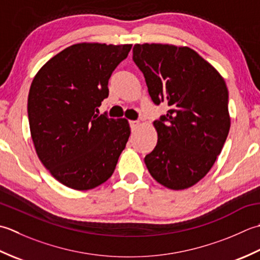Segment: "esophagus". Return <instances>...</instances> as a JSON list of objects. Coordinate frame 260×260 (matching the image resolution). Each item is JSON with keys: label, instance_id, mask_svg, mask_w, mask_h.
Returning <instances> with one entry per match:
<instances>
[{"label": "esophagus", "instance_id": "1", "mask_svg": "<svg viewBox=\"0 0 260 260\" xmlns=\"http://www.w3.org/2000/svg\"><path fill=\"white\" fill-rule=\"evenodd\" d=\"M130 126L132 130H136L139 126V121H130Z\"/></svg>", "mask_w": 260, "mask_h": 260}]
</instances>
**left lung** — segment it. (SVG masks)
I'll list each match as a JSON object with an SVG mask.
<instances>
[{"label": "left lung", "instance_id": "left-lung-1", "mask_svg": "<svg viewBox=\"0 0 260 260\" xmlns=\"http://www.w3.org/2000/svg\"><path fill=\"white\" fill-rule=\"evenodd\" d=\"M132 54L152 102L169 107L153 122L158 139L145 157L148 171L169 189L192 187L214 165L229 134L224 79L186 46L136 44Z\"/></svg>", "mask_w": 260, "mask_h": 260}]
</instances>
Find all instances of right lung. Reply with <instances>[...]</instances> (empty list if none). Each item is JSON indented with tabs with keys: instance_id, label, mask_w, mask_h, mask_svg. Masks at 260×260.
Masks as SVG:
<instances>
[{
	"instance_id": "obj_1",
	"label": "right lung",
	"mask_w": 260,
	"mask_h": 260,
	"mask_svg": "<svg viewBox=\"0 0 260 260\" xmlns=\"http://www.w3.org/2000/svg\"><path fill=\"white\" fill-rule=\"evenodd\" d=\"M132 45L81 42L61 50L34 77L28 96L37 156L65 186L87 190L112 176L130 137L128 120L95 111L109 78Z\"/></svg>"
}]
</instances>
